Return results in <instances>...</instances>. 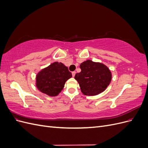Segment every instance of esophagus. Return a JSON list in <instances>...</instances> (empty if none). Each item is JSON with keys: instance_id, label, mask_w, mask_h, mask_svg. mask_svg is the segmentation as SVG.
Listing matches in <instances>:
<instances>
[{"instance_id": "obj_1", "label": "esophagus", "mask_w": 148, "mask_h": 148, "mask_svg": "<svg viewBox=\"0 0 148 148\" xmlns=\"http://www.w3.org/2000/svg\"><path fill=\"white\" fill-rule=\"evenodd\" d=\"M72 73V76H73V77H75V74H76V71H72V73Z\"/></svg>"}]
</instances>
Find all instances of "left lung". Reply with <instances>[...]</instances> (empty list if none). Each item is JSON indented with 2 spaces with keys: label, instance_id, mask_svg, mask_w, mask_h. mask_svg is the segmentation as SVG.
I'll use <instances>...</instances> for the list:
<instances>
[{
  "label": "left lung",
  "instance_id": "1",
  "mask_svg": "<svg viewBox=\"0 0 148 148\" xmlns=\"http://www.w3.org/2000/svg\"><path fill=\"white\" fill-rule=\"evenodd\" d=\"M81 72L75 75V79L79 83L84 95L96 96L102 92L112 80L109 69L101 62L87 60L80 64Z\"/></svg>",
  "mask_w": 148,
  "mask_h": 148
}]
</instances>
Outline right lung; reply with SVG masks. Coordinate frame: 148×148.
I'll use <instances>...</instances> for the list:
<instances>
[{
    "mask_svg": "<svg viewBox=\"0 0 148 148\" xmlns=\"http://www.w3.org/2000/svg\"><path fill=\"white\" fill-rule=\"evenodd\" d=\"M72 77L67 66L62 62H55L39 71L36 77V86L39 91L47 96L59 95L65 82Z\"/></svg>",
    "mask_w": 148,
    "mask_h": 148,
    "instance_id": "right-lung-1",
    "label": "right lung"
}]
</instances>
